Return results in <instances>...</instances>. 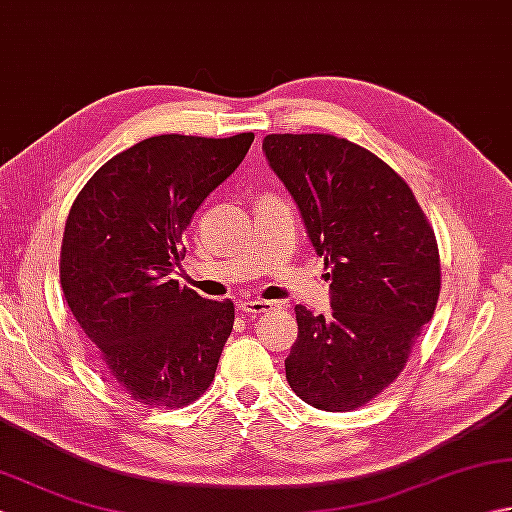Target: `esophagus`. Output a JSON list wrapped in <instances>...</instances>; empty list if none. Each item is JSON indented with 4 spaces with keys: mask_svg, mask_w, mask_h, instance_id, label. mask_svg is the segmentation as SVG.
<instances>
[{
    "mask_svg": "<svg viewBox=\"0 0 512 512\" xmlns=\"http://www.w3.org/2000/svg\"><path fill=\"white\" fill-rule=\"evenodd\" d=\"M277 306L275 301H266V299H250V301H239V308L248 314H262V312H270Z\"/></svg>",
    "mask_w": 512,
    "mask_h": 512,
    "instance_id": "esophagus-1",
    "label": "esophagus"
}]
</instances>
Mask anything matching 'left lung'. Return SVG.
<instances>
[{
    "mask_svg": "<svg viewBox=\"0 0 512 512\" xmlns=\"http://www.w3.org/2000/svg\"><path fill=\"white\" fill-rule=\"evenodd\" d=\"M264 151L332 279V314L295 308L288 385L317 409L354 411L394 383L436 312V233L409 184L347 138L268 134Z\"/></svg>",
    "mask_w": 512,
    "mask_h": 512,
    "instance_id": "1",
    "label": "left lung"
}]
</instances>
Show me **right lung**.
Returning a JSON list of instances; mask_svg holds the SVG:
<instances>
[{
    "mask_svg": "<svg viewBox=\"0 0 512 512\" xmlns=\"http://www.w3.org/2000/svg\"><path fill=\"white\" fill-rule=\"evenodd\" d=\"M255 134H162L110 158L76 195L61 242V288L110 383L140 405L178 409L215 378L231 299L209 301L171 273L193 213L244 160Z\"/></svg>",
    "mask_w": 512,
    "mask_h": 512,
    "instance_id": "right-lung-1",
    "label": "right lung"
}]
</instances>
